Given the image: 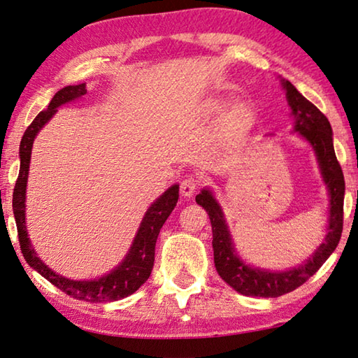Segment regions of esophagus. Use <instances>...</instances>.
I'll use <instances>...</instances> for the list:
<instances>
[{"label":"esophagus","mask_w":358,"mask_h":358,"mask_svg":"<svg viewBox=\"0 0 358 358\" xmlns=\"http://www.w3.org/2000/svg\"><path fill=\"white\" fill-rule=\"evenodd\" d=\"M199 182H201V179L196 178V176H187L185 179H182V182H180V193H182V196L190 198L195 193Z\"/></svg>","instance_id":"obj_1"}]
</instances>
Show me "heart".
I'll list each match as a JSON object with an SVG mask.
<instances>
[{
    "instance_id": "heart-1",
    "label": "heart",
    "mask_w": 358,
    "mask_h": 358,
    "mask_svg": "<svg viewBox=\"0 0 358 358\" xmlns=\"http://www.w3.org/2000/svg\"><path fill=\"white\" fill-rule=\"evenodd\" d=\"M209 110H210V111L222 110V103H220V102H212V103H209ZM248 116H250L248 106L243 105V103H239V105H236L233 110H231V113H229V121H231V122H236V124H237V122H243V121H247Z\"/></svg>"
}]
</instances>
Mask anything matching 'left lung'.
<instances>
[{
	"label": "left lung",
	"mask_w": 358,
	"mask_h": 358,
	"mask_svg": "<svg viewBox=\"0 0 358 358\" xmlns=\"http://www.w3.org/2000/svg\"><path fill=\"white\" fill-rule=\"evenodd\" d=\"M291 106L294 117V130L299 131L315 149L324 182L330 195L329 233L325 241L319 245L305 264L294 267L291 271L272 272L266 268L252 267L243 262L236 253L233 239L228 231L223 210L212 192L204 189L196 195V203L208 212L212 224V247H214V262L222 280L243 296L252 297H280L302 286L313 277L329 256L335 252L343 233V206H344V176L340 163L336 160L334 149V134L329 119L319 111L316 105L306 100L291 81L281 80Z\"/></svg>",
	"instance_id": "1"
}]
</instances>
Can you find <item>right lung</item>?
Listing matches in <instances>:
<instances>
[{
  "instance_id": "right-lung-1",
  "label": "right lung",
  "mask_w": 358,
  "mask_h": 358,
  "mask_svg": "<svg viewBox=\"0 0 358 358\" xmlns=\"http://www.w3.org/2000/svg\"><path fill=\"white\" fill-rule=\"evenodd\" d=\"M85 94V83L62 87V90L55 94L52 102L48 103V108L41 111L34 117V121L29 124V127L24 130L20 143V171H18L14 195H12V209H14L18 241H20L23 258L34 271L39 272L50 283L59 287L67 296L77 300H85V302L91 303L115 302V300H121L134 294L143 283H146L150 272H152L157 237H159L163 223L166 222V218L176 208V203L179 199V185L174 184L173 187H169L160 198H157L150 204V208L143 217L140 229H138L129 253L125 255L124 261L113 272L103 275L99 280L75 281L61 277V275L53 272L52 268H48V266L43 264L37 258L34 248L31 247L27 233V222H24V208H27L24 199H27L31 149H33L36 135L53 117L55 113L58 111V106L72 102L75 99H80Z\"/></svg>"
}]
</instances>
